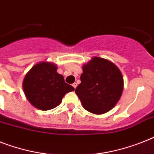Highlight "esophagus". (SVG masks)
Returning a JSON list of instances; mask_svg holds the SVG:
<instances>
[{"label":"esophagus","mask_w":154,"mask_h":154,"mask_svg":"<svg viewBox=\"0 0 154 154\" xmlns=\"http://www.w3.org/2000/svg\"><path fill=\"white\" fill-rule=\"evenodd\" d=\"M77 83H73V87L75 88V89H76V88H77Z\"/></svg>","instance_id":"34e87169"}]
</instances>
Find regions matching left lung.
<instances>
[{
	"instance_id": "left-lung-1",
	"label": "left lung",
	"mask_w": 154,
	"mask_h": 154,
	"mask_svg": "<svg viewBox=\"0 0 154 154\" xmlns=\"http://www.w3.org/2000/svg\"><path fill=\"white\" fill-rule=\"evenodd\" d=\"M81 84L75 92L88 112L101 115L112 110L123 90V77L119 69L109 60L93 57L83 65Z\"/></svg>"
}]
</instances>
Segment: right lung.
Returning a JSON list of instances; mask_svg holds the SVG:
<instances>
[{"mask_svg":"<svg viewBox=\"0 0 154 154\" xmlns=\"http://www.w3.org/2000/svg\"><path fill=\"white\" fill-rule=\"evenodd\" d=\"M57 66L47 61L38 62L25 75L23 88L27 100L42 111L53 109L60 104L67 92L74 90L57 73Z\"/></svg>","mask_w":154,"mask_h":154,"instance_id":"add662e5","label":"right lung"}]
</instances>
